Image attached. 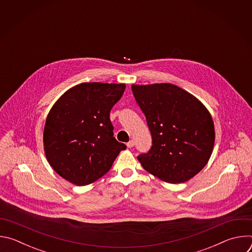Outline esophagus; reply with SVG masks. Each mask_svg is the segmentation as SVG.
Returning a JSON list of instances; mask_svg holds the SVG:
<instances>
[{
  "label": "esophagus",
  "mask_w": 252,
  "mask_h": 252,
  "mask_svg": "<svg viewBox=\"0 0 252 252\" xmlns=\"http://www.w3.org/2000/svg\"><path fill=\"white\" fill-rule=\"evenodd\" d=\"M133 146H134V141H133V140H129V141L126 143V147H127L128 149L132 148Z\"/></svg>",
  "instance_id": "34e87169"
}]
</instances>
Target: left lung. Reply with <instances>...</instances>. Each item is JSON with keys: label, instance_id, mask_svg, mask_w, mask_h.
Masks as SVG:
<instances>
[{"label": "left lung", "instance_id": "left-lung-1", "mask_svg": "<svg viewBox=\"0 0 252 252\" xmlns=\"http://www.w3.org/2000/svg\"><path fill=\"white\" fill-rule=\"evenodd\" d=\"M146 116L153 146L137 159L153 175L170 184L185 183L207 163L214 145V126L205 106L170 84L131 87Z\"/></svg>", "mask_w": 252, "mask_h": 252}]
</instances>
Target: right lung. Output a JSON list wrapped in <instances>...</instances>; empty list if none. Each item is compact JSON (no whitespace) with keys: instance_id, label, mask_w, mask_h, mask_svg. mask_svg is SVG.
<instances>
[{"instance_id":"add662e5","label":"right lung","mask_w":252,"mask_h":252,"mask_svg":"<svg viewBox=\"0 0 252 252\" xmlns=\"http://www.w3.org/2000/svg\"><path fill=\"white\" fill-rule=\"evenodd\" d=\"M124 84L86 83L65 92L50 111L44 130L47 159L77 186L94 183L109 171L125 143L114 136L110 120Z\"/></svg>"}]
</instances>
